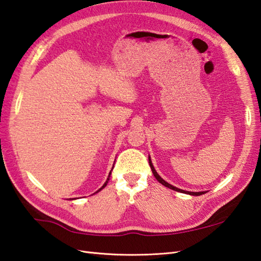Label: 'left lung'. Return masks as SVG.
Wrapping results in <instances>:
<instances>
[{
    "label": "left lung",
    "mask_w": 261,
    "mask_h": 261,
    "mask_svg": "<svg viewBox=\"0 0 261 261\" xmlns=\"http://www.w3.org/2000/svg\"><path fill=\"white\" fill-rule=\"evenodd\" d=\"M149 165H150V168H151V170H152V173H153V175L155 177V179L159 181V182L161 184V185H163L165 187H167V188H169V189H172V190H174V191H178V192H184V193H188V195H191V196H200V195H203V193H205V192H203V191H201V192H190V191H185V190H181V189H179V188H175V187H173V186H171L170 184H168V182H166L165 180H163L160 175L156 173V171L154 170V168H153V166H152V163H151V160H150V158H149Z\"/></svg>",
    "instance_id": "left-lung-1"
}]
</instances>
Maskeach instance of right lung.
<instances>
[{"instance_id":"add662e5","label":"right lung","mask_w":261,"mask_h":261,"mask_svg":"<svg viewBox=\"0 0 261 261\" xmlns=\"http://www.w3.org/2000/svg\"><path fill=\"white\" fill-rule=\"evenodd\" d=\"M110 174H111V172L110 173H109V177H108V179H107V181H106V182H105V185H103L102 187H101V189H99L98 191H100V190H102L103 189V188H105L106 186H107V184H108V181H109V178H110ZM98 191H96V192H98Z\"/></svg>"}]
</instances>
